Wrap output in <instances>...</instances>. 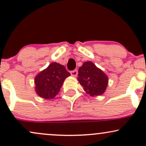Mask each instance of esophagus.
Returning a JSON list of instances; mask_svg holds the SVG:
<instances>
[{
	"label": "esophagus",
	"mask_w": 146,
	"mask_h": 146,
	"mask_svg": "<svg viewBox=\"0 0 146 146\" xmlns=\"http://www.w3.org/2000/svg\"><path fill=\"white\" fill-rule=\"evenodd\" d=\"M78 70H77V69L70 70V74H71L72 76L76 77L77 76H78Z\"/></svg>",
	"instance_id": "34e87169"
}]
</instances>
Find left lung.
<instances>
[{"label":"left lung","mask_w":146,"mask_h":146,"mask_svg":"<svg viewBox=\"0 0 146 146\" xmlns=\"http://www.w3.org/2000/svg\"><path fill=\"white\" fill-rule=\"evenodd\" d=\"M78 80L84 90L91 96L103 94L108 83L106 75L91 62H84L80 67Z\"/></svg>","instance_id":"8db88e82"}]
</instances>
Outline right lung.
Returning <instances> with one entry per match:
<instances>
[{"mask_svg":"<svg viewBox=\"0 0 146 146\" xmlns=\"http://www.w3.org/2000/svg\"><path fill=\"white\" fill-rule=\"evenodd\" d=\"M69 76L70 73L63 65L57 62L51 63L35 78L36 94L44 98H53L60 91L64 80Z\"/></svg>","mask_w":146,"mask_h":146,"instance_id":"add662e5","label":"right lung"}]
</instances>
